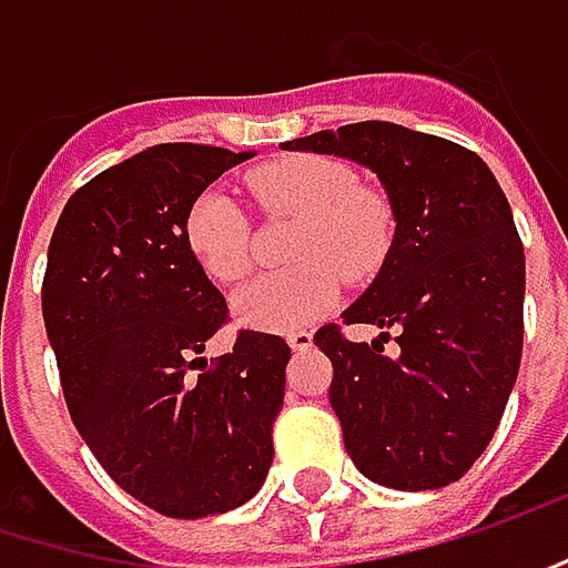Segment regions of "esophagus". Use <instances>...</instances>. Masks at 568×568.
<instances>
[{
    "label": "esophagus",
    "mask_w": 568,
    "mask_h": 568,
    "mask_svg": "<svg viewBox=\"0 0 568 568\" xmlns=\"http://www.w3.org/2000/svg\"><path fill=\"white\" fill-rule=\"evenodd\" d=\"M287 345H291L294 352H306V348L313 345V333H306V329H297V333H291V336H287Z\"/></svg>",
    "instance_id": "34e87169"
}]
</instances>
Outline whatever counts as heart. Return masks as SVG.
Returning <instances> with one entry per match:
<instances>
[{"label": "heart", "instance_id": "1", "mask_svg": "<svg viewBox=\"0 0 568 568\" xmlns=\"http://www.w3.org/2000/svg\"><path fill=\"white\" fill-rule=\"evenodd\" d=\"M248 193L264 213L294 216L301 229L291 262L301 267L252 281L232 301L242 326L262 333L301 329L339 301V274L368 277L387 252L390 216L385 203L358 178L329 158H277L248 171ZM186 248L216 284H235L252 267V225L242 203L225 190H206L193 200Z\"/></svg>", "mask_w": 568, "mask_h": 568}]
</instances>
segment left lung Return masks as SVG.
Here are the masks:
<instances>
[{
	"label": "left lung",
	"instance_id": "1",
	"mask_svg": "<svg viewBox=\"0 0 568 568\" xmlns=\"http://www.w3.org/2000/svg\"><path fill=\"white\" fill-rule=\"evenodd\" d=\"M378 174L394 242L345 323L394 329L352 343L336 323L313 343L333 362L329 404L345 453L385 488L426 491L463 478L501 424L524 345V245L505 190L463 144L394 122H355L284 142ZM387 343V333H382Z\"/></svg>",
	"mask_w": 568,
	"mask_h": 568
}]
</instances>
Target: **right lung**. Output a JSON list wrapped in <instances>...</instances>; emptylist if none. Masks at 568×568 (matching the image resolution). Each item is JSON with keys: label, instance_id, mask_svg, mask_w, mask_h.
<instances>
[{"label": "right lung", "instance_id": "obj_1", "mask_svg": "<svg viewBox=\"0 0 568 568\" xmlns=\"http://www.w3.org/2000/svg\"><path fill=\"white\" fill-rule=\"evenodd\" d=\"M248 158L154 144L83 183L48 248L41 310L70 420L109 478L164 517L245 505L274 459L291 348L242 329L206 368L229 306L183 235L193 200Z\"/></svg>", "mask_w": 568, "mask_h": 568}]
</instances>
